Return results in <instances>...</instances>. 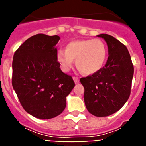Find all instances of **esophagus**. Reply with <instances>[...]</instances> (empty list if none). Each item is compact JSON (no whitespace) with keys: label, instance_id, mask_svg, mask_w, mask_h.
I'll list each match as a JSON object with an SVG mask.
<instances>
[{"label":"esophagus","instance_id":"esophagus-1","mask_svg":"<svg viewBox=\"0 0 146 146\" xmlns=\"http://www.w3.org/2000/svg\"><path fill=\"white\" fill-rule=\"evenodd\" d=\"M73 80H74V82H75V83L76 84H78V83H79V78H78V77H76V76H73Z\"/></svg>","mask_w":146,"mask_h":146}]
</instances>
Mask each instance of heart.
I'll use <instances>...</instances> for the list:
<instances>
[{
    "label": "heart",
    "mask_w": 146,
    "mask_h": 146,
    "mask_svg": "<svg viewBox=\"0 0 146 146\" xmlns=\"http://www.w3.org/2000/svg\"><path fill=\"white\" fill-rule=\"evenodd\" d=\"M108 49L101 39L74 40L66 45L65 50L60 49L56 53V59L63 71L72 68L73 59L76 66L84 74L92 75L104 66Z\"/></svg>",
    "instance_id": "1"
}]
</instances>
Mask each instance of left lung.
Wrapping results in <instances>:
<instances>
[{
	"label": "left lung",
	"mask_w": 146,
	"mask_h": 146,
	"mask_svg": "<svg viewBox=\"0 0 146 146\" xmlns=\"http://www.w3.org/2000/svg\"><path fill=\"white\" fill-rule=\"evenodd\" d=\"M108 46L105 66L94 74L81 78L84 99L90 114L106 117L121 109L131 93L134 66L127 48L111 35L101 34Z\"/></svg>",
	"instance_id": "1"
}]
</instances>
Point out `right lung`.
I'll return each instance as SVG.
<instances>
[{"mask_svg":"<svg viewBox=\"0 0 146 146\" xmlns=\"http://www.w3.org/2000/svg\"><path fill=\"white\" fill-rule=\"evenodd\" d=\"M60 37L34 35L20 45L12 61V87L23 108L39 119L60 115L75 83L63 73L56 59Z\"/></svg>","mask_w":146,"mask_h":146,"instance_id":"add662e5","label":"right lung"}]
</instances>
